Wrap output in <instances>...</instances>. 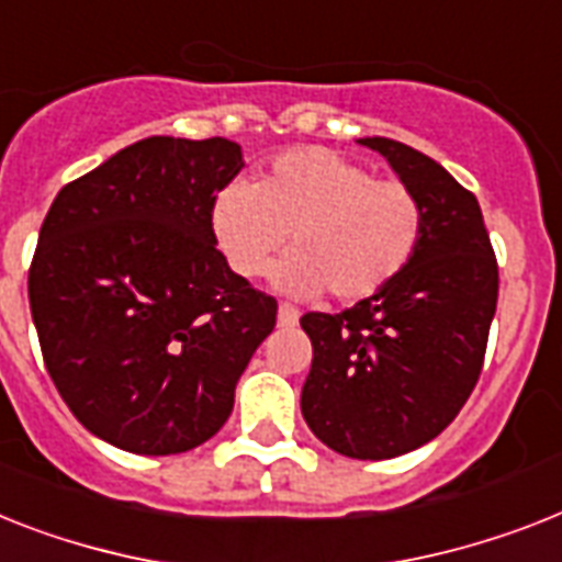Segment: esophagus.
Masks as SVG:
<instances>
[{
  "mask_svg": "<svg viewBox=\"0 0 562 562\" xmlns=\"http://www.w3.org/2000/svg\"><path fill=\"white\" fill-rule=\"evenodd\" d=\"M299 324V310L290 307V304H281L278 307V327H295Z\"/></svg>",
  "mask_w": 562,
  "mask_h": 562,
  "instance_id": "esophagus-1",
  "label": "esophagus"
}]
</instances>
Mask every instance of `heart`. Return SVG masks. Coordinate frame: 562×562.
<instances>
[{
    "label": "heart",
    "instance_id": "heart-1",
    "mask_svg": "<svg viewBox=\"0 0 562 562\" xmlns=\"http://www.w3.org/2000/svg\"><path fill=\"white\" fill-rule=\"evenodd\" d=\"M212 229L238 276H263L290 235L292 255L276 270L281 290L364 301L414 261L425 206L407 183L379 180L338 151L292 148L258 183L235 180L221 189Z\"/></svg>",
    "mask_w": 562,
    "mask_h": 562
}]
</instances>
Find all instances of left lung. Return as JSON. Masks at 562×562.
<instances>
[{
	"mask_svg": "<svg viewBox=\"0 0 562 562\" xmlns=\"http://www.w3.org/2000/svg\"><path fill=\"white\" fill-rule=\"evenodd\" d=\"M419 194L414 261L341 313H307L313 368L301 391L310 430L336 453L393 459L437 439L480 379L499 272L480 203L428 155L361 137Z\"/></svg>",
	"mask_w": 562,
	"mask_h": 562,
	"instance_id": "8db88e82",
	"label": "left lung"
}]
</instances>
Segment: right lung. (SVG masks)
I'll return each mask as SVG.
<instances>
[{
  "instance_id": "1",
  "label": "right lung",
  "mask_w": 562,
  "mask_h": 562,
  "mask_svg": "<svg viewBox=\"0 0 562 562\" xmlns=\"http://www.w3.org/2000/svg\"><path fill=\"white\" fill-rule=\"evenodd\" d=\"M240 169L226 137H146L59 189L42 221L27 272L42 359L114 448L166 457L215 437L276 327V299L215 247L212 206Z\"/></svg>"
}]
</instances>
